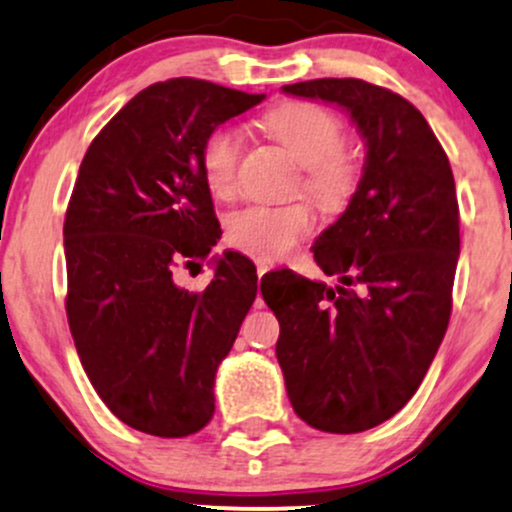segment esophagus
<instances>
[{
  "label": "esophagus",
  "instance_id": "1",
  "mask_svg": "<svg viewBox=\"0 0 512 512\" xmlns=\"http://www.w3.org/2000/svg\"><path fill=\"white\" fill-rule=\"evenodd\" d=\"M255 264H257V274H260V276L267 274L269 269H274V262L269 260V257H257Z\"/></svg>",
  "mask_w": 512,
  "mask_h": 512
}]
</instances>
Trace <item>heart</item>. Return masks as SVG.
Here are the masks:
<instances>
[{"label": "heart", "instance_id": "heart-1", "mask_svg": "<svg viewBox=\"0 0 512 512\" xmlns=\"http://www.w3.org/2000/svg\"><path fill=\"white\" fill-rule=\"evenodd\" d=\"M264 129L305 168L303 190L322 209L337 211L349 202L358 185V166L344 149V125L332 110L315 103H284L264 115ZM243 139L231 125L216 127L204 139L202 175L216 197L236 192ZM315 228L310 204L248 207L228 219V240L252 255L281 257Z\"/></svg>", "mask_w": 512, "mask_h": 512}]
</instances>
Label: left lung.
<instances>
[{
    "instance_id": "obj_1",
    "label": "left lung",
    "mask_w": 512,
    "mask_h": 512,
    "mask_svg": "<svg viewBox=\"0 0 512 512\" xmlns=\"http://www.w3.org/2000/svg\"><path fill=\"white\" fill-rule=\"evenodd\" d=\"M342 108L366 144L349 207L313 245L337 286L291 269L262 276L279 320L291 407L325 433H361L414 397L443 342L460 257L455 178L426 117L363 79L281 88Z\"/></svg>"
}]
</instances>
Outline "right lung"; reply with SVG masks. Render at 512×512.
Returning <instances> with one entry per match:
<instances>
[{
    "label": "right lung",
    "mask_w": 512,
    "mask_h": 512,
    "mask_svg": "<svg viewBox=\"0 0 512 512\" xmlns=\"http://www.w3.org/2000/svg\"><path fill=\"white\" fill-rule=\"evenodd\" d=\"M264 101L202 79L144 88L101 129L64 219L67 320L93 390L122 424L185 438L214 416L216 368L257 296L240 252L214 257L204 291L173 269L221 238L202 175L204 139Z\"/></svg>",
    "instance_id": "1"
}]
</instances>
